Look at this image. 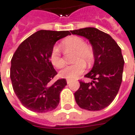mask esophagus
Returning <instances> with one entry per match:
<instances>
[{
    "label": "esophagus",
    "mask_w": 135,
    "mask_h": 135,
    "mask_svg": "<svg viewBox=\"0 0 135 135\" xmlns=\"http://www.w3.org/2000/svg\"><path fill=\"white\" fill-rule=\"evenodd\" d=\"M71 80H70V79H68V80H67V84H70V83H71Z\"/></svg>",
    "instance_id": "obj_1"
}]
</instances>
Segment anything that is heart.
Segmentation results:
<instances>
[{
    "label": "heart",
    "instance_id": "1",
    "mask_svg": "<svg viewBox=\"0 0 135 135\" xmlns=\"http://www.w3.org/2000/svg\"><path fill=\"white\" fill-rule=\"evenodd\" d=\"M62 46L65 49L75 51L74 62L73 65L65 67L60 72L62 78L67 79H75L82 74L85 70L84 63L90 65L93 61V51L86 46V42L78 36H72L65 39L62 42ZM50 61L51 64L57 68H61L65 65L62 57L60 49L58 46H54L50 54Z\"/></svg>",
    "mask_w": 135,
    "mask_h": 135
}]
</instances>
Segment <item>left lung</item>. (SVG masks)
<instances>
[{
    "instance_id": "obj_1",
    "label": "left lung",
    "mask_w": 135,
    "mask_h": 135,
    "mask_svg": "<svg viewBox=\"0 0 135 135\" xmlns=\"http://www.w3.org/2000/svg\"><path fill=\"white\" fill-rule=\"evenodd\" d=\"M70 32L89 40L94 57L92 69L85 75L93 81H80V87L74 94L75 102L87 110H103L113 101L121 86L124 65L121 48L110 35L94 27Z\"/></svg>"
}]
</instances>
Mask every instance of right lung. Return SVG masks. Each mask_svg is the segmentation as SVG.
I'll return each mask as SVG.
<instances>
[{"mask_svg": "<svg viewBox=\"0 0 135 135\" xmlns=\"http://www.w3.org/2000/svg\"><path fill=\"white\" fill-rule=\"evenodd\" d=\"M70 35L69 31L41 30L25 39L11 61L10 78L16 95L26 108L46 113L57 108L67 85L65 78L52 82L57 71L50 61L55 43Z\"/></svg>", "mask_w": 135, "mask_h": 135, "instance_id": "right-lung-1", "label": "right lung"}]
</instances>
